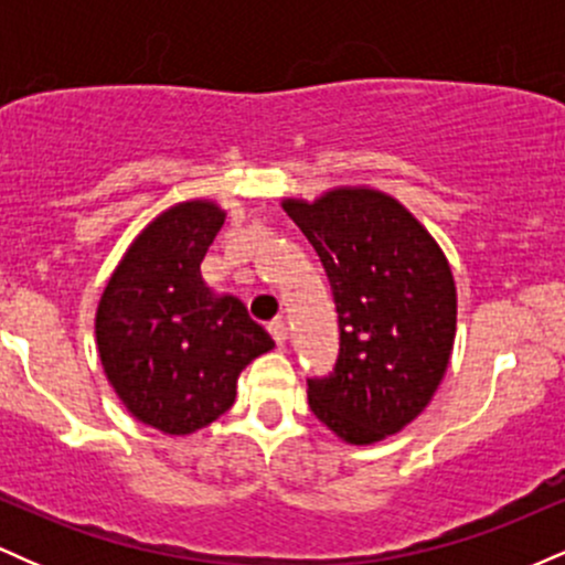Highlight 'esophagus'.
I'll use <instances>...</instances> for the list:
<instances>
[{
	"label": "esophagus",
	"mask_w": 565,
	"mask_h": 565,
	"mask_svg": "<svg viewBox=\"0 0 565 565\" xmlns=\"http://www.w3.org/2000/svg\"><path fill=\"white\" fill-rule=\"evenodd\" d=\"M268 332H270V337H274V340H276V345H284V342H287V323H284L281 319L270 321V323H268Z\"/></svg>",
	"instance_id": "obj_1"
}]
</instances>
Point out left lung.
<instances>
[{"mask_svg":"<svg viewBox=\"0 0 565 565\" xmlns=\"http://www.w3.org/2000/svg\"><path fill=\"white\" fill-rule=\"evenodd\" d=\"M281 206L321 257L340 327L334 372L308 380L310 412L348 444L395 436L423 414L449 366V260L401 201L374 188H334Z\"/></svg>","mask_w":565,"mask_h":565,"instance_id":"left-lung-1","label":"left lung"}]
</instances>
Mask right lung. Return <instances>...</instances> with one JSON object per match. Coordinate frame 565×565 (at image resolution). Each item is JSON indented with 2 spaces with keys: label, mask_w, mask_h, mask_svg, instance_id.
<instances>
[{
  "label": "right lung",
  "mask_w": 565,
  "mask_h": 565,
  "mask_svg": "<svg viewBox=\"0 0 565 565\" xmlns=\"http://www.w3.org/2000/svg\"><path fill=\"white\" fill-rule=\"evenodd\" d=\"M215 201L174 204L138 233L95 313L103 372L142 425L191 436L236 401L246 364L274 340L233 295H215L201 260L223 228Z\"/></svg>",
  "instance_id": "right-lung-1"
}]
</instances>
